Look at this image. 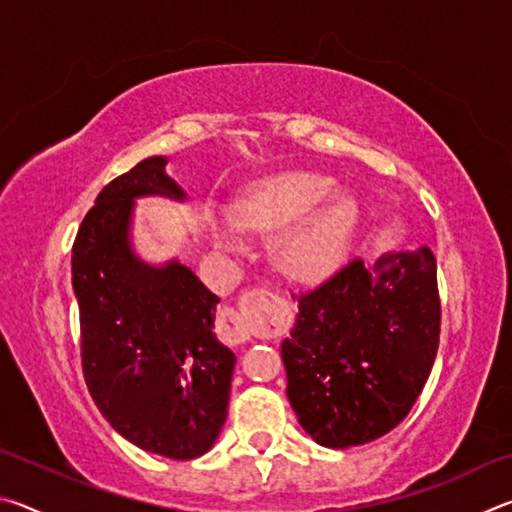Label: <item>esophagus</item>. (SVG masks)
<instances>
[{"instance_id": "esophagus-1", "label": "esophagus", "mask_w": 512, "mask_h": 512, "mask_svg": "<svg viewBox=\"0 0 512 512\" xmlns=\"http://www.w3.org/2000/svg\"><path fill=\"white\" fill-rule=\"evenodd\" d=\"M275 293L266 291V289H253L241 296L239 307H225L221 309L219 314V336L230 345H239V343H246L250 341V332H253V327H250V314H253L255 309L268 305V302H275Z\"/></svg>"}]
</instances>
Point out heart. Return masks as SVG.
<instances>
[{
    "label": "heart",
    "mask_w": 512,
    "mask_h": 512,
    "mask_svg": "<svg viewBox=\"0 0 512 512\" xmlns=\"http://www.w3.org/2000/svg\"><path fill=\"white\" fill-rule=\"evenodd\" d=\"M332 194L334 180L318 173H287L253 189L237 207L235 219L253 232H277L296 222L277 244V259L291 277L311 280L336 262L357 223L352 198H332L326 204ZM210 223L219 244H235V225L219 219Z\"/></svg>",
    "instance_id": "1"
}]
</instances>
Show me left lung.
Here are the masks:
<instances>
[{"label": "left lung", "instance_id": "left-lung-1", "mask_svg": "<svg viewBox=\"0 0 512 512\" xmlns=\"http://www.w3.org/2000/svg\"><path fill=\"white\" fill-rule=\"evenodd\" d=\"M377 273L354 257L298 296L282 341L287 395L318 445L343 449L395 429L418 400L438 352L436 257H381Z\"/></svg>", "mask_w": 512, "mask_h": 512}]
</instances>
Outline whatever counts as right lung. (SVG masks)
<instances>
[{
	"label": "right lung",
	"instance_id": "1",
	"mask_svg": "<svg viewBox=\"0 0 512 512\" xmlns=\"http://www.w3.org/2000/svg\"><path fill=\"white\" fill-rule=\"evenodd\" d=\"M160 155L101 189L72 246L81 363L94 404L146 452L189 461L214 445L228 418L237 357L212 332L219 298L171 262L146 266L126 241L133 198H183Z\"/></svg>",
	"mask_w": 512,
	"mask_h": 512
}]
</instances>
